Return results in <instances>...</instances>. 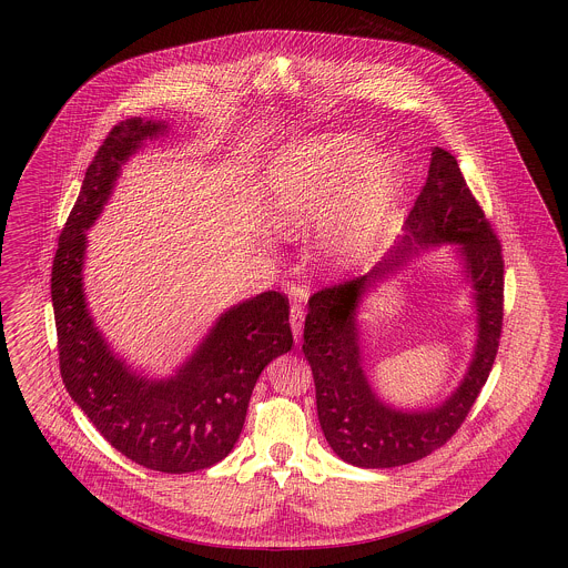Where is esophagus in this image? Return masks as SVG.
I'll list each match as a JSON object with an SVG mask.
<instances>
[{"label":"esophagus","instance_id":"1","mask_svg":"<svg viewBox=\"0 0 568 568\" xmlns=\"http://www.w3.org/2000/svg\"><path fill=\"white\" fill-rule=\"evenodd\" d=\"M302 322H304V311H302V304L294 302L292 304V315H290V324H292V332H294V338H300L302 334Z\"/></svg>","mask_w":568,"mask_h":568}]
</instances>
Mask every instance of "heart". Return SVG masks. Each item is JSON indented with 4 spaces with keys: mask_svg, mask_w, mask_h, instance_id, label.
Here are the masks:
<instances>
[{
    "mask_svg": "<svg viewBox=\"0 0 568 568\" xmlns=\"http://www.w3.org/2000/svg\"><path fill=\"white\" fill-rule=\"evenodd\" d=\"M366 162L368 144L355 135H325L287 149L272 163L266 181L272 223L283 232H296L322 221L317 248L325 262H362L377 243L400 174L396 158H381L363 173Z\"/></svg>",
    "mask_w": 568,
    "mask_h": 568,
    "instance_id": "obj_1",
    "label": "heart"
}]
</instances>
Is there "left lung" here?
I'll return each mask as SVG.
<instances>
[{
    "label": "left lung",
    "mask_w": 568,
    "mask_h": 568,
    "mask_svg": "<svg viewBox=\"0 0 568 568\" xmlns=\"http://www.w3.org/2000/svg\"><path fill=\"white\" fill-rule=\"evenodd\" d=\"M403 244L364 276L320 290L308 300L302 352L313 368L317 415L338 458L362 468H392L430 456L458 433L494 366L505 308V260L484 209L468 190L458 160L434 146L428 179L406 216ZM456 242L476 287L480 338L474 364L443 406L403 414L383 406L358 364L354 308L361 294L416 250Z\"/></svg>",
    "instance_id": "left-lung-1"
}]
</instances>
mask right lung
<instances>
[{
    "instance_id": "add662e5",
    "label": "right lung",
    "mask_w": 568,
    "mask_h": 568,
    "mask_svg": "<svg viewBox=\"0 0 568 568\" xmlns=\"http://www.w3.org/2000/svg\"><path fill=\"white\" fill-rule=\"evenodd\" d=\"M165 125L125 119L87 168L51 272L59 371L68 394L110 445L151 470L181 475L225 458L243 433L251 392L276 355L294 345L290 300L266 292L230 308L190 362L168 381H146L110 353L82 294L87 234L121 165Z\"/></svg>"
}]
</instances>
